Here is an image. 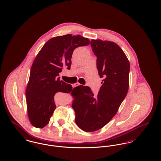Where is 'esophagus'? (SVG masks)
Segmentation results:
<instances>
[{
    "mask_svg": "<svg viewBox=\"0 0 161 161\" xmlns=\"http://www.w3.org/2000/svg\"><path fill=\"white\" fill-rule=\"evenodd\" d=\"M79 85H80V84H79V83H76V84H75L74 86L75 87L78 86H79Z\"/></svg>",
    "mask_w": 161,
    "mask_h": 161,
    "instance_id": "1",
    "label": "esophagus"
}]
</instances>
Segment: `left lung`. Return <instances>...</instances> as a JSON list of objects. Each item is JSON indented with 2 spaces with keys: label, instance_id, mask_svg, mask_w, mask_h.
<instances>
[{
  "label": "left lung",
  "instance_id": "obj_1",
  "mask_svg": "<svg viewBox=\"0 0 161 161\" xmlns=\"http://www.w3.org/2000/svg\"><path fill=\"white\" fill-rule=\"evenodd\" d=\"M91 46L97 56L102 86L94 95L88 86H78L71 92L75 123L85 132L102 128L114 116L129 89L130 63L124 51L114 42L93 40Z\"/></svg>",
  "mask_w": 161,
  "mask_h": 161
}]
</instances>
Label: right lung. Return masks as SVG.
<instances>
[{"instance_id": "1", "label": "right lung", "mask_w": 161, "mask_h": 161, "mask_svg": "<svg viewBox=\"0 0 161 161\" xmlns=\"http://www.w3.org/2000/svg\"><path fill=\"white\" fill-rule=\"evenodd\" d=\"M89 43V40L81 36L67 34L51 38L37 54L25 89L27 114L35 127L43 128L48 124L56 107V93H69L74 89L60 80L59 73L64 67L70 69L75 48Z\"/></svg>"}]
</instances>
